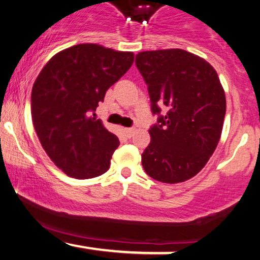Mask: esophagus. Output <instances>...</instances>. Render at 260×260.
I'll list each match as a JSON object with an SVG mask.
<instances>
[{
    "label": "esophagus",
    "instance_id": "obj_1",
    "mask_svg": "<svg viewBox=\"0 0 260 260\" xmlns=\"http://www.w3.org/2000/svg\"><path fill=\"white\" fill-rule=\"evenodd\" d=\"M134 128H124V133L127 134V137L128 138H131V137L133 136V133H134Z\"/></svg>",
    "mask_w": 260,
    "mask_h": 260
}]
</instances>
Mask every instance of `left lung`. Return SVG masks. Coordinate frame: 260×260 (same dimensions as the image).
Returning <instances> with one entry per match:
<instances>
[{
	"instance_id": "obj_1",
	"label": "left lung",
	"mask_w": 260,
	"mask_h": 260,
	"mask_svg": "<svg viewBox=\"0 0 260 260\" xmlns=\"http://www.w3.org/2000/svg\"><path fill=\"white\" fill-rule=\"evenodd\" d=\"M136 66L148 85L151 112L159 116L149 129L143 168L164 183L189 180L204 168L221 137L226 98L216 71L181 49L139 52Z\"/></svg>"
}]
</instances>
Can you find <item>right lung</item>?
<instances>
[{
	"label": "right lung",
	"mask_w": 260,
	"mask_h": 260,
	"mask_svg": "<svg viewBox=\"0 0 260 260\" xmlns=\"http://www.w3.org/2000/svg\"><path fill=\"white\" fill-rule=\"evenodd\" d=\"M133 59V52L79 44L56 53L39 73L32 123L44 150L66 175L86 180L109 170L120 140L92 116Z\"/></svg>",
	"instance_id": "obj_1"
}]
</instances>
